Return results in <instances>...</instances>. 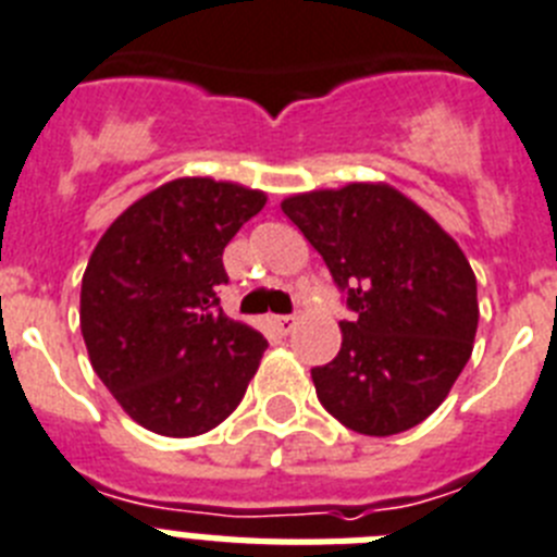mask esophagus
I'll return each mask as SVG.
<instances>
[{
	"label": "esophagus",
	"instance_id": "1",
	"mask_svg": "<svg viewBox=\"0 0 557 557\" xmlns=\"http://www.w3.org/2000/svg\"><path fill=\"white\" fill-rule=\"evenodd\" d=\"M272 325H274V331L280 333V336H288V333L297 327V319H294V317H274Z\"/></svg>",
	"mask_w": 557,
	"mask_h": 557
}]
</instances>
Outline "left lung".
Returning a JSON list of instances; mask_svg holds the SVG:
<instances>
[{
    "label": "left lung",
    "mask_w": 557,
    "mask_h": 557,
    "mask_svg": "<svg viewBox=\"0 0 557 557\" xmlns=\"http://www.w3.org/2000/svg\"><path fill=\"white\" fill-rule=\"evenodd\" d=\"M283 212L347 292L342 350L311 379L327 412L370 437L425 420L468 364L476 277L437 221L386 182L294 193Z\"/></svg>",
    "instance_id": "1"
}]
</instances>
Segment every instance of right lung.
<instances>
[{
    "mask_svg": "<svg viewBox=\"0 0 557 557\" xmlns=\"http://www.w3.org/2000/svg\"><path fill=\"white\" fill-rule=\"evenodd\" d=\"M263 190L182 176L137 198L103 232L81 283L89 361L123 412L162 437L230 418L255 379L263 333L219 308L224 246Z\"/></svg>",
    "mask_w": 557,
    "mask_h": 557,
    "instance_id": "obj_1",
    "label": "right lung"
}]
</instances>
